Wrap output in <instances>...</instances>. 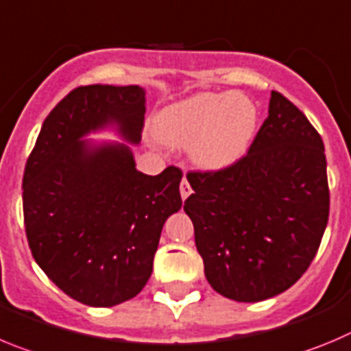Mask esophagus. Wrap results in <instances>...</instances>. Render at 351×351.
<instances>
[{
  "label": "esophagus",
  "mask_w": 351,
  "mask_h": 351,
  "mask_svg": "<svg viewBox=\"0 0 351 351\" xmlns=\"http://www.w3.org/2000/svg\"><path fill=\"white\" fill-rule=\"evenodd\" d=\"M193 193V189H191V186H189V182H188V179H182V182H181V197H182V200H186V198L189 197V195H191Z\"/></svg>",
  "instance_id": "1"
}]
</instances>
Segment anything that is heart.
I'll return each instance as SVG.
<instances>
[{
  "label": "heart",
  "instance_id": "b5f03b06",
  "mask_svg": "<svg viewBox=\"0 0 351 351\" xmlns=\"http://www.w3.org/2000/svg\"><path fill=\"white\" fill-rule=\"evenodd\" d=\"M257 120L256 104L245 95L200 92L160 109L151 128L167 146H188L189 160L198 169L217 172L245 156Z\"/></svg>",
  "mask_w": 351,
  "mask_h": 351
}]
</instances>
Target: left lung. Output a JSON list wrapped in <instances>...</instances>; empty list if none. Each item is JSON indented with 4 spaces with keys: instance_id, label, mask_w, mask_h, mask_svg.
I'll return each instance as SVG.
<instances>
[{
    "instance_id": "obj_1",
    "label": "left lung",
    "mask_w": 351,
    "mask_h": 351,
    "mask_svg": "<svg viewBox=\"0 0 351 351\" xmlns=\"http://www.w3.org/2000/svg\"><path fill=\"white\" fill-rule=\"evenodd\" d=\"M184 212L215 292L257 303L300 280L329 219L322 137L271 92L268 118L247 156L219 172H191Z\"/></svg>"
}]
</instances>
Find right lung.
Segmentation results:
<instances>
[{
  "label": "right lung",
  "mask_w": 351,
  "mask_h": 351,
  "mask_svg": "<svg viewBox=\"0 0 351 351\" xmlns=\"http://www.w3.org/2000/svg\"><path fill=\"white\" fill-rule=\"evenodd\" d=\"M146 90L88 85L67 94L41 125L22 179L27 242L57 287L88 306L136 298L153 271L165 221L182 207V173L136 169ZM112 131L121 141L88 140Z\"/></svg>",
  "instance_id": "obj_1"
}]
</instances>
